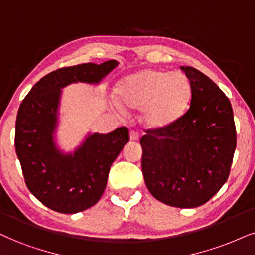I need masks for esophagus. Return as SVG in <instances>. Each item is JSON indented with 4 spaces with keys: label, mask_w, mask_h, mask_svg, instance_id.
Masks as SVG:
<instances>
[{
    "label": "esophagus",
    "mask_w": 255,
    "mask_h": 255,
    "mask_svg": "<svg viewBox=\"0 0 255 255\" xmlns=\"http://www.w3.org/2000/svg\"><path fill=\"white\" fill-rule=\"evenodd\" d=\"M130 139L131 140H138L139 139V133L137 131H131L130 132Z\"/></svg>",
    "instance_id": "1"
}]
</instances>
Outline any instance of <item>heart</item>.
Listing matches in <instances>:
<instances>
[{
  "mask_svg": "<svg viewBox=\"0 0 255 255\" xmlns=\"http://www.w3.org/2000/svg\"><path fill=\"white\" fill-rule=\"evenodd\" d=\"M117 94L127 108L142 110V121L147 128H164L184 113L190 100L191 85L181 72L144 68L123 78L117 85ZM112 102L118 110H123L118 99Z\"/></svg>",
  "mask_w": 255,
  "mask_h": 255,
  "instance_id": "1",
  "label": "heart"
}]
</instances>
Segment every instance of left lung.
I'll return each mask as SVG.
<instances>
[{"label":"left lung","instance_id":"obj_1","mask_svg":"<svg viewBox=\"0 0 255 255\" xmlns=\"http://www.w3.org/2000/svg\"><path fill=\"white\" fill-rule=\"evenodd\" d=\"M191 85L188 111L170 127L140 139L142 171L150 193L177 208H195L227 181L237 146L233 109L202 72L181 66Z\"/></svg>","mask_w":255,"mask_h":255}]
</instances>
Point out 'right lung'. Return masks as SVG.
Masks as SVG:
<instances>
[{
  "label": "right lung",
  "instance_id": "obj_1",
  "mask_svg": "<svg viewBox=\"0 0 255 255\" xmlns=\"http://www.w3.org/2000/svg\"><path fill=\"white\" fill-rule=\"evenodd\" d=\"M118 61L59 68L31 87L21 103L15 127V150L28 189L55 212L74 214L96 204L108 183L112 163L128 142L125 127L89 133L72 152L55 139L62 89L74 83L98 85Z\"/></svg>",
  "mask_w": 255,
  "mask_h": 255
}]
</instances>
